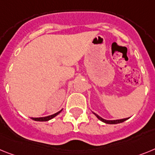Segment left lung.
I'll use <instances>...</instances> for the list:
<instances>
[{
    "instance_id": "left-lung-1",
    "label": "left lung",
    "mask_w": 155,
    "mask_h": 155,
    "mask_svg": "<svg viewBox=\"0 0 155 155\" xmlns=\"http://www.w3.org/2000/svg\"><path fill=\"white\" fill-rule=\"evenodd\" d=\"M93 114H94L95 116L97 117V118L99 119V120H101V122H104V123H107V124H118V123H122V122H125L126 120H127V119H129L130 118H122V119H116V120H106V119H104V118H101V116H99V115H97V114H96V113H94V111H92Z\"/></svg>"
}]
</instances>
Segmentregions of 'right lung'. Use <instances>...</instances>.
<instances>
[{
    "label": "right lung",
    "instance_id": "obj_1",
    "mask_svg": "<svg viewBox=\"0 0 155 155\" xmlns=\"http://www.w3.org/2000/svg\"><path fill=\"white\" fill-rule=\"evenodd\" d=\"M61 111H62V109L60 110V111H58V112L55 113V114H53V115H48V116L45 117H40V118H33V117H31V119H33V120L34 121H37V122H47V121H49L51 120V119H52L53 118H54L55 116H57Z\"/></svg>",
    "mask_w": 155,
    "mask_h": 155
}]
</instances>
